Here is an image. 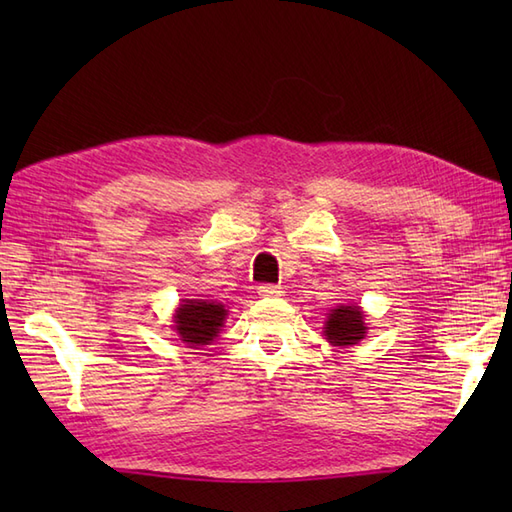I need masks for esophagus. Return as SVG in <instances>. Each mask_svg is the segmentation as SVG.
<instances>
[{"instance_id": "34e87169", "label": "esophagus", "mask_w": 512, "mask_h": 512, "mask_svg": "<svg viewBox=\"0 0 512 512\" xmlns=\"http://www.w3.org/2000/svg\"><path fill=\"white\" fill-rule=\"evenodd\" d=\"M282 286H275V284H262L258 286V294L260 297H267V299H273V297H282Z\"/></svg>"}]
</instances>
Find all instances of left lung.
I'll list each match as a JSON object with an SVG mask.
<instances>
[{
  "mask_svg": "<svg viewBox=\"0 0 512 512\" xmlns=\"http://www.w3.org/2000/svg\"><path fill=\"white\" fill-rule=\"evenodd\" d=\"M365 322L363 312L356 305H342L333 309L324 327V335L335 346H354L365 335Z\"/></svg>",
  "mask_w": 512,
  "mask_h": 512,
  "instance_id": "1",
  "label": "left lung"
}]
</instances>
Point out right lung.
Wrapping results in <instances>:
<instances>
[{
  "label": "right lung",
  "mask_w": 512,
  "mask_h": 512,
  "mask_svg": "<svg viewBox=\"0 0 512 512\" xmlns=\"http://www.w3.org/2000/svg\"><path fill=\"white\" fill-rule=\"evenodd\" d=\"M226 309L222 303L185 301L177 309V333L190 346H205L218 337Z\"/></svg>",
  "instance_id": "right-lung-1"
}]
</instances>
